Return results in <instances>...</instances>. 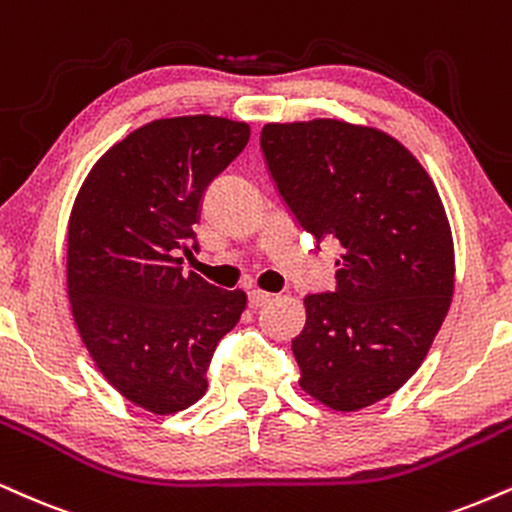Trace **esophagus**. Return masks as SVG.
<instances>
[{"label": "esophagus", "mask_w": 512, "mask_h": 512, "mask_svg": "<svg viewBox=\"0 0 512 512\" xmlns=\"http://www.w3.org/2000/svg\"><path fill=\"white\" fill-rule=\"evenodd\" d=\"M272 300V295L264 293V291H250L248 293V305L252 307V310H260V307H264Z\"/></svg>", "instance_id": "obj_1"}]
</instances>
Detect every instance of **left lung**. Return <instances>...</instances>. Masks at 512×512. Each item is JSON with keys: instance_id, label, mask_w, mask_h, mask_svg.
I'll return each instance as SVG.
<instances>
[{"instance_id": "obj_1", "label": "left lung", "mask_w": 512, "mask_h": 512, "mask_svg": "<svg viewBox=\"0 0 512 512\" xmlns=\"http://www.w3.org/2000/svg\"><path fill=\"white\" fill-rule=\"evenodd\" d=\"M260 147L298 226L338 240L336 288L305 298L300 386L331 410L396 393L432 348L455 286L446 209L389 133L336 119L267 123Z\"/></svg>"}]
</instances>
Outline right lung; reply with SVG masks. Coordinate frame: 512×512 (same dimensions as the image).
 I'll list each match as a JSON object with an SVG mask.
<instances>
[{
    "instance_id": "obj_1",
    "label": "right lung",
    "mask_w": 512,
    "mask_h": 512,
    "mask_svg": "<svg viewBox=\"0 0 512 512\" xmlns=\"http://www.w3.org/2000/svg\"><path fill=\"white\" fill-rule=\"evenodd\" d=\"M248 140L243 121L157 119L104 152L73 202L66 286L80 338L104 379L155 415L205 396L214 348L248 303L176 257L190 252L209 183Z\"/></svg>"
}]
</instances>
